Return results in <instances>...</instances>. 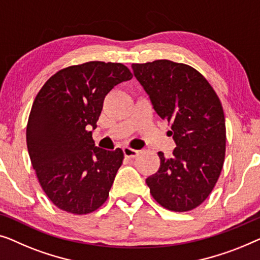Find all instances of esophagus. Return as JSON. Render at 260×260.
<instances>
[{"instance_id": "esophagus-1", "label": "esophagus", "mask_w": 260, "mask_h": 260, "mask_svg": "<svg viewBox=\"0 0 260 260\" xmlns=\"http://www.w3.org/2000/svg\"><path fill=\"white\" fill-rule=\"evenodd\" d=\"M123 154H125L126 158L134 159V158H137V156H138L139 151H137V149H132L129 147H125V148H123Z\"/></svg>"}]
</instances>
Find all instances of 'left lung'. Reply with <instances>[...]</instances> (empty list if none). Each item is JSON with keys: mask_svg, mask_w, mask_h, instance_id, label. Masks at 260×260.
Returning a JSON list of instances; mask_svg holds the SVG:
<instances>
[{"mask_svg": "<svg viewBox=\"0 0 260 260\" xmlns=\"http://www.w3.org/2000/svg\"><path fill=\"white\" fill-rule=\"evenodd\" d=\"M160 118L171 122L172 158L146 179L153 198L175 212L191 211L210 196L225 158L226 127L220 100L194 68L170 60L132 64Z\"/></svg>", "mask_w": 260, "mask_h": 260, "instance_id": "1", "label": "left lung"}]
</instances>
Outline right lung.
Instances as JSON below:
<instances>
[{"instance_id":"right-lung-1","label":"right lung","mask_w":260,"mask_h":260,"mask_svg":"<svg viewBox=\"0 0 260 260\" xmlns=\"http://www.w3.org/2000/svg\"><path fill=\"white\" fill-rule=\"evenodd\" d=\"M132 78L121 63L86 62L58 71L36 95L28 153L40 185L60 210L87 214L107 200L123 152L96 147L90 129L96 128L106 95Z\"/></svg>"}]
</instances>
